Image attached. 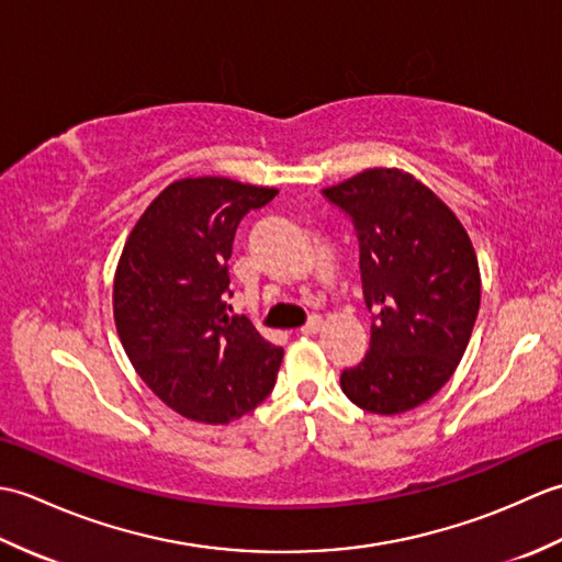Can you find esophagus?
<instances>
[{
  "label": "esophagus",
  "instance_id": "obj_1",
  "mask_svg": "<svg viewBox=\"0 0 562 562\" xmlns=\"http://www.w3.org/2000/svg\"><path fill=\"white\" fill-rule=\"evenodd\" d=\"M321 326H324V321H321V316H312V318H308V324L300 333H302V336H316V333L321 330Z\"/></svg>",
  "mask_w": 562,
  "mask_h": 562
}]
</instances>
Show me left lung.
Returning a JSON list of instances; mask_svg holds the SVG:
<instances>
[{"instance_id": "left-lung-1", "label": "left lung", "mask_w": 562, "mask_h": 562, "mask_svg": "<svg viewBox=\"0 0 562 562\" xmlns=\"http://www.w3.org/2000/svg\"><path fill=\"white\" fill-rule=\"evenodd\" d=\"M324 195L360 241L372 340L340 374L362 411L398 415L432 398L459 367L481 306L479 258L463 224L401 169H367Z\"/></svg>"}]
</instances>
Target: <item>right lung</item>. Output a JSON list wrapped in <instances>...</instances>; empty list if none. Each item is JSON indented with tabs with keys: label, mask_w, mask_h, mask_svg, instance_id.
Masks as SVG:
<instances>
[{
	"label": "right lung",
	"mask_w": 562,
	"mask_h": 562,
	"mask_svg": "<svg viewBox=\"0 0 562 562\" xmlns=\"http://www.w3.org/2000/svg\"><path fill=\"white\" fill-rule=\"evenodd\" d=\"M278 195L232 178H183L130 232L113 314L142 381L188 420L224 425L268 398L282 348L226 314L236 226Z\"/></svg>",
	"instance_id": "right-lung-1"
}]
</instances>
